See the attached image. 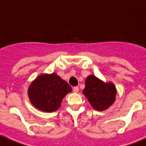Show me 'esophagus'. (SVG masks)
I'll use <instances>...</instances> for the list:
<instances>
[{
    "label": "esophagus",
    "mask_w": 146,
    "mask_h": 146,
    "mask_svg": "<svg viewBox=\"0 0 146 146\" xmlns=\"http://www.w3.org/2000/svg\"><path fill=\"white\" fill-rule=\"evenodd\" d=\"M78 91H79V89H78V86H75V87L73 88V92H78Z\"/></svg>",
    "instance_id": "34e87169"
}]
</instances>
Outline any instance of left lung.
Returning a JSON list of instances; mask_svg holds the SVG:
<instances>
[{
	"mask_svg": "<svg viewBox=\"0 0 146 146\" xmlns=\"http://www.w3.org/2000/svg\"><path fill=\"white\" fill-rule=\"evenodd\" d=\"M83 93L93 108L101 111L113 104L117 92L112 83H104L94 75H89Z\"/></svg>",
	"mask_w": 146,
	"mask_h": 146,
	"instance_id": "left-lung-1",
	"label": "left lung"
}]
</instances>
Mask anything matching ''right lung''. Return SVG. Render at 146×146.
Masks as SVG:
<instances>
[{
	"mask_svg": "<svg viewBox=\"0 0 146 146\" xmlns=\"http://www.w3.org/2000/svg\"><path fill=\"white\" fill-rule=\"evenodd\" d=\"M72 88L57 74H42L29 88V97L33 106L42 111L54 112L60 107L63 98Z\"/></svg>",
	"mask_w": 146,
	"mask_h": 146,
	"instance_id": "1",
	"label": "right lung"
}]
</instances>
